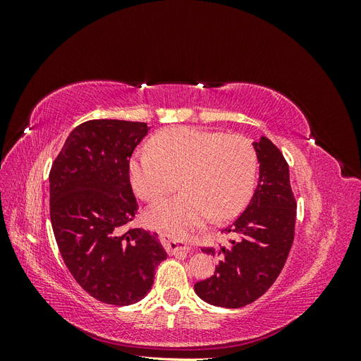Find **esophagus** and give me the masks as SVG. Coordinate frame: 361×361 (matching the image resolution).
I'll return each mask as SVG.
<instances>
[{
    "label": "esophagus",
    "mask_w": 361,
    "mask_h": 361,
    "mask_svg": "<svg viewBox=\"0 0 361 361\" xmlns=\"http://www.w3.org/2000/svg\"><path fill=\"white\" fill-rule=\"evenodd\" d=\"M162 243L170 255H176L179 251H190L188 244L179 241L176 238H162Z\"/></svg>",
    "instance_id": "obj_1"
}]
</instances>
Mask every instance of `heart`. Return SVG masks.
Returning <instances> with one entry per match:
<instances>
[{
  "mask_svg": "<svg viewBox=\"0 0 361 361\" xmlns=\"http://www.w3.org/2000/svg\"><path fill=\"white\" fill-rule=\"evenodd\" d=\"M152 149L129 162L130 183L143 200L154 202L178 187L183 191L147 207L152 227L183 232L188 227L232 218L248 200L256 176V154L241 135H223L191 126L162 130Z\"/></svg>",
  "mask_w": 361,
  "mask_h": 361,
  "instance_id": "1",
  "label": "heart"
}]
</instances>
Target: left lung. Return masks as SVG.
I'll return each instance as SVG.
<instances>
[{
  "mask_svg": "<svg viewBox=\"0 0 361 361\" xmlns=\"http://www.w3.org/2000/svg\"><path fill=\"white\" fill-rule=\"evenodd\" d=\"M253 147L259 162L253 197L223 231L235 236L228 247L203 250L220 262L212 277L194 285L195 293L216 307H244L262 297L285 267L293 243L297 203L288 162L264 135L253 141Z\"/></svg>",
  "mask_w": 361,
  "mask_h": 361,
  "instance_id": "left-lung-1",
  "label": "left lung"
}]
</instances>
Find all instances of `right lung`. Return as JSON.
<instances>
[{
  "label": "right lung",
  "instance_id": "1",
  "mask_svg": "<svg viewBox=\"0 0 361 361\" xmlns=\"http://www.w3.org/2000/svg\"><path fill=\"white\" fill-rule=\"evenodd\" d=\"M147 123L89 120L69 134L49 173V214L61 257L93 298L129 305L143 300L167 257L157 233L123 227L138 204L129 158Z\"/></svg>",
  "mask_w": 361,
  "mask_h": 361
}]
</instances>
